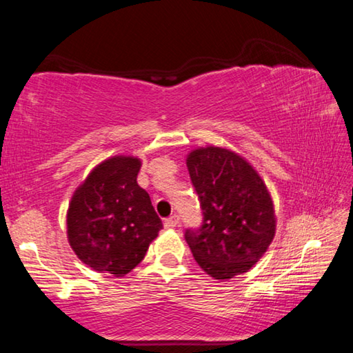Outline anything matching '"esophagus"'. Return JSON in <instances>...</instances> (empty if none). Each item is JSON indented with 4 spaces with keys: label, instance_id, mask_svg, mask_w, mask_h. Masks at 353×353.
Here are the masks:
<instances>
[{
    "label": "esophagus",
    "instance_id": "esophagus-1",
    "mask_svg": "<svg viewBox=\"0 0 353 353\" xmlns=\"http://www.w3.org/2000/svg\"><path fill=\"white\" fill-rule=\"evenodd\" d=\"M163 224H165L166 229H174V227L179 224V216H177V214H172V216L165 219Z\"/></svg>",
    "mask_w": 353,
    "mask_h": 353
}]
</instances>
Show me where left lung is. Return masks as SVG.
<instances>
[{
    "mask_svg": "<svg viewBox=\"0 0 353 353\" xmlns=\"http://www.w3.org/2000/svg\"><path fill=\"white\" fill-rule=\"evenodd\" d=\"M187 166L204 216L198 229L185 230L194 260L216 280L248 272L276 234L265 182L241 155L218 146L191 151Z\"/></svg>",
    "mask_w": 353,
    "mask_h": 353,
    "instance_id": "8db88e82",
    "label": "left lung"
}]
</instances>
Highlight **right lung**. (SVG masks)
<instances>
[{
  "mask_svg": "<svg viewBox=\"0 0 353 353\" xmlns=\"http://www.w3.org/2000/svg\"><path fill=\"white\" fill-rule=\"evenodd\" d=\"M140 166V159L128 155L107 159L71 198L68 243L94 271L117 277L130 272L163 227L149 194L137 183Z\"/></svg>",
  "mask_w": 353,
  "mask_h": 353,
  "instance_id": "right-lung-1",
  "label": "right lung"
}]
</instances>
